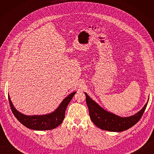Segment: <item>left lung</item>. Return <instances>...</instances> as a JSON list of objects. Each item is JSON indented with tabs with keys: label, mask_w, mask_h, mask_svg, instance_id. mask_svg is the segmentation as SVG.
Here are the masks:
<instances>
[{
	"label": "left lung",
	"mask_w": 154,
	"mask_h": 154,
	"mask_svg": "<svg viewBox=\"0 0 154 154\" xmlns=\"http://www.w3.org/2000/svg\"><path fill=\"white\" fill-rule=\"evenodd\" d=\"M85 94L91 120L98 128L110 132H122L135 125L141 119L148 103V100L142 110L134 115L121 117L104 110L86 93H85Z\"/></svg>",
	"instance_id": "8db88e82"
}]
</instances>
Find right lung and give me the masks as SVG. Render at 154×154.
Returning a JSON list of instances; mask_svg holds the SVG:
<instances>
[{
  "label": "right lung",
  "instance_id": "obj_1",
  "mask_svg": "<svg viewBox=\"0 0 154 154\" xmlns=\"http://www.w3.org/2000/svg\"><path fill=\"white\" fill-rule=\"evenodd\" d=\"M76 92H73L62 100L54 112L43 115H25L16 109L8 94V100L13 114L23 125L34 130H48L57 128L63 122L67 106Z\"/></svg>",
  "mask_w": 154,
  "mask_h": 154
}]
</instances>
